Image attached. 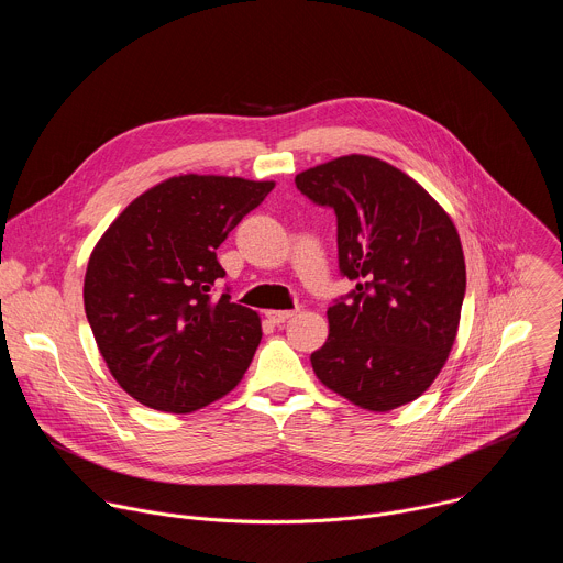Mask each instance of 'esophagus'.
Returning <instances> with one entry per match:
<instances>
[{"label": "esophagus", "instance_id": "1", "mask_svg": "<svg viewBox=\"0 0 563 563\" xmlns=\"http://www.w3.org/2000/svg\"><path fill=\"white\" fill-rule=\"evenodd\" d=\"M294 313L296 311H291V309H269V311H265V316L269 318V323H274V325H283L285 320H289Z\"/></svg>", "mask_w": 563, "mask_h": 563}]
</instances>
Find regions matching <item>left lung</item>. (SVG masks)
Wrapping results in <instances>:
<instances>
[{"label": "left lung", "instance_id": "left-lung-1", "mask_svg": "<svg viewBox=\"0 0 563 563\" xmlns=\"http://www.w3.org/2000/svg\"><path fill=\"white\" fill-rule=\"evenodd\" d=\"M302 196L336 213L339 269L356 287L328 309L311 354L318 380L372 412L419 398L454 345L465 261L454 222L410 176L343 155L296 176Z\"/></svg>", "mask_w": 563, "mask_h": 563}]
</instances>
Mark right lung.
Here are the masks:
<instances>
[{"instance_id":"obj_1","label":"right lung","mask_w":563,"mask_h":563,"mask_svg":"<svg viewBox=\"0 0 563 563\" xmlns=\"http://www.w3.org/2000/svg\"><path fill=\"white\" fill-rule=\"evenodd\" d=\"M274 183L176 176L137 196L104 231L85 276V309L120 387L187 415L231 391L261 343V318L231 302L216 250Z\"/></svg>"}]
</instances>
